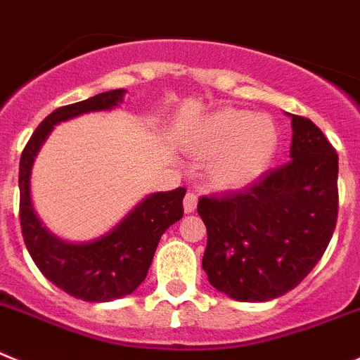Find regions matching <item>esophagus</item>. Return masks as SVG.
I'll return each mask as SVG.
<instances>
[{"mask_svg": "<svg viewBox=\"0 0 360 360\" xmlns=\"http://www.w3.org/2000/svg\"><path fill=\"white\" fill-rule=\"evenodd\" d=\"M184 213H193L197 208V195L193 192H188L186 197H184Z\"/></svg>", "mask_w": 360, "mask_h": 360, "instance_id": "34e87169", "label": "esophagus"}]
</instances>
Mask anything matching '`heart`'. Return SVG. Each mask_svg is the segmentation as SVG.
Here are the masks:
<instances>
[{
  "mask_svg": "<svg viewBox=\"0 0 360 360\" xmlns=\"http://www.w3.org/2000/svg\"><path fill=\"white\" fill-rule=\"evenodd\" d=\"M183 147L197 160H206L210 186L240 190L267 172L280 147V129L267 115L224 108L195 122Z\"/></svg>",
  "mask_w": 360,
  "mask_h": 360,
  "instance_id": "b5f03b06",
  "label": "heart"
}]
</instances>
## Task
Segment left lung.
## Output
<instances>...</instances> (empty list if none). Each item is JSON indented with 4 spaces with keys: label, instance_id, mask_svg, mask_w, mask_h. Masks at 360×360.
<instances>
[{
    "label": "left lung",
    "instance_id": "obj_1",
    "mask_svg": "<svg viewBox=\"0 0 360 360\" xmlns=\"http://www.w3.org/2000/svg\"><path fill=\"white\" fill-rule=\"evenodd\" d=\"M289 116V163L245 190L197 204L208 231L202 269L236 301L260 303L292 290L321 260L338 222V152L309 118Z\"/></svg>",
    "mask_w": 360,
    "mask_h": 360
}]
</instances>
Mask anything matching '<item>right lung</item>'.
Returning a JSON list of instances; mask_svg holds the SVG:
<instances>
[{
	"label": "right lung",
	"instance_id": "add662e5",
	"mask_svg": "<svg viewBox=\"0 0 360 360\" xmlns=\"http://www.w3.org/2000/svg\"><path fill=\"white\" fill-rule=\"evenodd\" d=\"M125 93V89H112L55 109L35 129L19 161V215L32 260L59 289L91 303L120 300L143 283L161 235L183 217L186 190L150 193L98 238L70 242L55 235L35 212L32 168L55 125L87 112L111 111L124 102Z\"/></svg>",
	"mask_w": 360,
	"mask_h": 360
}]
</instances>
